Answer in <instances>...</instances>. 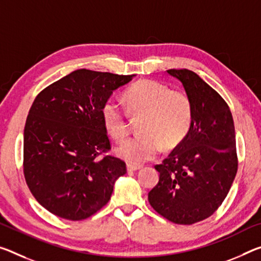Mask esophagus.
Segmentation results:
<instances>
[{
	"mask_svg": "<svg viewBox=\"0 0 261 261\" xmlns=\"http://www.w3.org/2000/svg\"><path fill=\"white\" fill-rule=\"evenodd\" d=\"M140 168V166H135V165H127V172H135V171H138Z\"/></svg>",
	"mask_w": 261,
	"mask_h": 261,
	"instance_id": "esophagus-1",
	"label": "esophagus"
}]
</instances>
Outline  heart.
Instances as JSON below:
<instances>
[{
    "instance_id": "1",
    "label": "heart",
    "mask_w": 261,
    "mask_h": 261,
    "mask_svg": "<svg viewBox=\"0 0 261 261\" xmlns=\"http://www.w3.org/2000/svg\"><path fill=\"white\" fill-rule=\"evenodd\" d=\"M126 111L140 119L139 135L116 148L119 158L132 165L151 160L164 150L179 146L188 135L193 121V107L188 94L171 89L163 82L140 80L124 93ZM107 132L116 142H123L130 132L127 115L119 103L108 100L101 110Z\"/></svg>"
}]
</instances>
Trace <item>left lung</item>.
Segmentation results:
<instances>
[{
  "label": "left lung",
  "mask_w": 261,
  "mask_h": 261,
  "mask_svg": "<svg viewBox=\"0 0 261 261\" xmlns=\"http://www.w3.org/2000/svg\"><path fill=\"white\" fill-rule=\"evenodd\" d=\"M181 81L192 101L193 121L188 135L155 165L159 181L148 202L175 224L190 225L220 208L238 168L233 118L216 90L189 69H168Z\"/></svg>",
  "instance_id": "1"
}]
</instances>
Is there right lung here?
Returning <instances> with one entry per match:
<instances>
[{"label": "right lung", "instance_id": "right-lung-1", "mask_svg": "<svg viewBox=\"0 0 261 261\" xmlns=\"http://www.w3.org/2000/svg\"><path fill=\"white\" fill-rule=\"evenodd\" d=\"M132 75L76 69L37 95L24 127L23 172L39 203L58 217L82 221L110 200L125 161L111 144L101 110Z\"/></svg>", "mask_w": 261, "mask_h": 261}]
</instances>
